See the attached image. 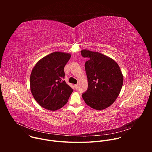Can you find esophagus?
Masks as SVG:
<instances>
[{"mask_svg": "<svg viewBox=\"0 0 152 152\" xmlns=\"http://www.w3.org/2000/svg\"><path fill=\"white\" fill-rule=\"evenodd\" d=\"M75 89H77L78 88V87H79V85L78 84H76V85H75Z\"/></svg>", "mask_w": 152, "mask_h": 152, "instance_id": "esophagus-1", "label": "esophagus"}]
</instances>
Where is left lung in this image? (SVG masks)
<instances>
[{
	"mask_svg": "<svg viewBox=\"0 0 152 152\" xmlns=\"http://www.w3.org/2000/svg\"><path fill=\"white\" fill-rule=\"evenodd\" d=\"M88 58L85 68L88 88L82 94L85 103L96 110L110 106L118 97L123 83V76L118 64L110 57L87 49L80 51Z\"/></svg>",
	"mask_w": 152,
	"mask_h": 152,
	"instance_id": "left-lung-1",
	"label": "left lung"
}]
</instances>
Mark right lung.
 I'll return each mask as SVG.
<instances>
[{
  "label": "right lung",
  "instance_id": "obj_1",
  "mask_svg": "<svg viewBox=\"0 0 152 152\" xmlns=\"http://www.w3.org/2000/svg\"><path fill=\"white\" fill-rule=\"evenodd\" d=\"M71 57L66 52H54L39 59L30 76V89L43 108L56 111L66 104L73 89L62 79L64 69Z\"/></svg>",
  "mask_w": 152,
  "mask_h": 152
}]
</instances>
